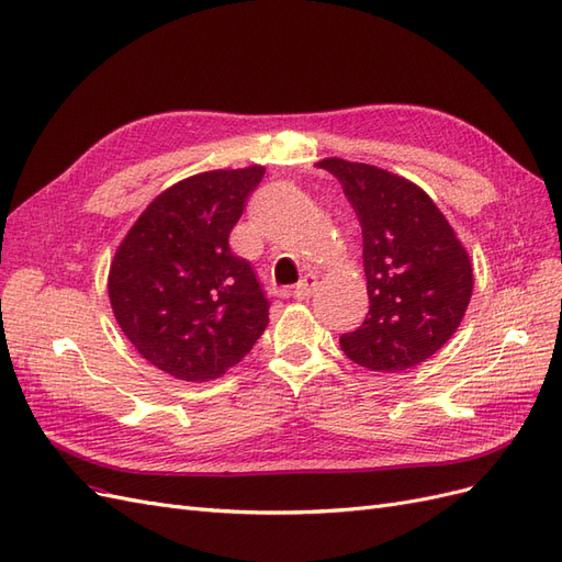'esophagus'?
<instances>
[{"label": "esophagus", "mask_w": 562, "mask_h": 562, "mask_svg": "<svg viewBox=\"0 0 562 562\" xmlns=\"http://www.w3.org/2000/svg\"><path fill=\"white\" fill-rule=\"evenodd\" d=\"M316 285H318V277H316V274H307V277H304V279L295 285L293 295H295L297 300H310L312 293L316 291Z\"/></svg>", "instance_id": "1"}]
</instances>
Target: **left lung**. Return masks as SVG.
Instances as JSON below:
<instances>
[{
	"label": "left lung",
	"mask_w": 562,
	"mask_h": 562,
	"mask_svg": "<svg viewBox=\"0 0 562 562\" xmlns=\"http://www.w3.org/2000/svg\"><path fill=\"white\" fill-rule=\"evenodd\" d=\"M339 182L363 232L370 310L339 337L353 363L401 372L427 361L462 323L473 267L448 217L419 184L372 164H316Z\"/></svg>",
	"instance_id": "1"
}]
</instances>
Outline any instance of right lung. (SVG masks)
I'll return each instance as SVG.
<instances>
[{
    "instance_id": "1",
    "label": "right lung",
    "mask_w": 562,
    "mask_h": 562,
    "mask_svg": "<svg viewBox=\"0 0 562 562\" xmlns=\"http://www.w3.org/2000/svg\"><path fill=\"white\" fill-rule=\"evenodd\" d=\"M265 166L217 168L168 187L119 244L108 293L119 328L147 363L211 382L241 363L269 323V302L229 250Z\"/></svg>"
}]
</instances>
